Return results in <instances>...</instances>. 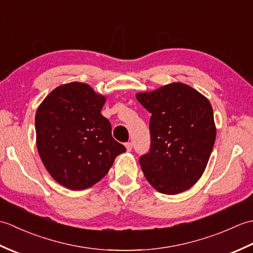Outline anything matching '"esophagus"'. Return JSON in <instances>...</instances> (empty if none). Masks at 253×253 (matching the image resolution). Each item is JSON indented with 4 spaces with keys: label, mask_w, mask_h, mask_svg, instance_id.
<instances>
[{
    "label": "esophagus",
    "mask_w": 253,
    "mask_h": 253,
    "mask_svg": "<svg viewBox=\"0 0 253 253\" xmlns=\"http://www.w3.org/2000/svg\"><path fill=\"white\" fill-rule=\"evenodd\" d=\"M125 147H126V149H127V151L130 152L131 150H132V143H131V142H126V143H125Z\"/></svg>",
    "instance_id": "esophagus-1"
}]
</instances>
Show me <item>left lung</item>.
Instances as JSON below:
<instances>
[{"label":"left lung","instance_id":"obj_1","mask_svg":"<svg viewBox=\"0 0 253 253\" xmlns=\"http://www.w3.org/2000/svg\"><path fill=\"white\" fill-rule=\"evenodd\" d=\"M150 118V151L139 158L158 191L177 195L200 179L216 137L209 100L190 85L173 83L136 94Z\"/></svg>","mask_w":253,"mask_h":253}]
</instances>
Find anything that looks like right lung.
<instances>
[{
    "instance_id": "obj_1",
    "label": "right lung",
    "mask_w": 253,
    "mask_h": 253,
    "mask_svg": "<svg viewBox=\"0 0 253 253\" xmlns=\"http://www.w3.org/2000/svg\"><path fill=\"white\" fill-rule=\"evenodd\" d=\"M104 103L105 96L75 82L55 88L38 107V152L50 175L68 189L93 186L126 151L101 114Z\"/></svg>"
}]
</instances>
